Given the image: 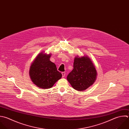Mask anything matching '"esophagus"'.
Listing matches in <instances>:
<instances>
[{"mask_svg":"<svg viewBox=\"0 0 129 129\" xmlns=\"http://www.w3.org/2000/svg\"><path fill=\"white\" fill-rule=\"evenodd\" d=\"M61 74H62V77H65V75H66V73H65V72H62Z\"/></svg>","mask_w":129,"mask_h":129,"instance_id":"esophagus-1","label":"esophagus"}]
</instances>
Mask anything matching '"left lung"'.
I'll return each mask as SVG.
<instances>
[{
  "label": "left lung",
  "mask_w": 129,
  "mask_h": 129,
  "mask_svg": "<svg viewBox=\"0 0 129 129\" xmlns=\"http://www.w3.org/2000/svg\"><path fill=\"white\" fill-rule=\"evenodd\" d=\"M73 70L67 76V80L74 89L82 91L89 88L96 80L97 72L95 66L87 56L76 57Z\"/></svg>",
  "instance_id": "8db88e82"
}]
</instances>
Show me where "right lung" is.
Here are the masks:
<instances>
[{
	"instance_id": "right-lung-1",
	"label": "right lung",
	"mask_w": 129,
	"mask_h": 129,
	"mask_svg": "<svg viewBox=\"0 0 129 129\" xmlns=\"http://www.w3.org/2000/svg\"><path fill=\"white\" fill-rule=\"evenodd\" d=\"M51 54L39 53L32 63L29 71L32 82L38 87L43 89L51 88L61 77L55 64L49 58Z\"/></svg>"
}]
</instances>
